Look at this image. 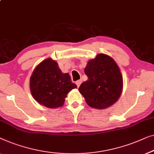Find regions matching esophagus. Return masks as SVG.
Here are the masks:
<instances>
[{
    "label": "esophagus",
    "mask_w": 154,
    "mask_h": 154,
    "mask_svg": "<svg viewBox=\"0 0 154 154\" xmlns=\"http://www.w3.org/2000/svg\"><path fill=\"white\" fill-rule=\"evenodd\" d=\"M81 83H82V81H81V80H79V81H77L76 82H75V84H76V85H77L78 88H79Z\"/></svg>",
    "instance_id": "esophagus-1"
}]
</instances>
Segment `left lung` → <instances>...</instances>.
<instances>
[{
	"label": "left lung",
	"mask_w": 154,
	"mask_h": 154,
	"mask_svg": "<svg viewBox=\"0 0 154 154\" xmlns=\"http://www.w3.org/2000/svg\"><path fill=\"white\" fill-rule=\"evenodd\" d=\"M84 71L88 79L79 90L89 106L101 110L117 101L123 90V77L112 57L98 54L88 61Z\"/></svg>",
	"instance_id": "left-lung-1"
}]
</instances>
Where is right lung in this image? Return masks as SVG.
<instances>
[{"label":"right lung","instance_id":"add662e5","mask_svg":"<svg viewBox=\"0 0 154 154\" xmlns=\"http://www.w3.org/2000/svg\"><path fill=\"white\" fill-rule=\"evenodd\" d=\"M76 88L71 81L69 74L62 73L57 62L51 57L37 64L30 79L32 97L48 108L62 107L67 94Z\"/></svg>","mask_w":154,"mask_h":154}]
</instances>
